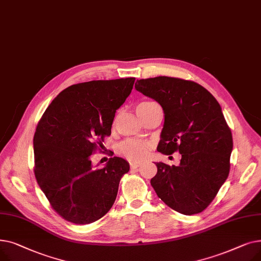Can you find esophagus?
<instances>
[{
  "instance_id": "esophagus-1",
  "label": "esophagus",
  "mask_w": 261,
  "mask_h": 261,
  "mask_svg": "<svg viewBox=\"0 0 261 261\" xmlns=\"http://www.w3.org/2000/svg\"><path fill=\"white\" fill-rule=\"evenodd\" d=\"M140 165H141V163H140V162H131V163H130V167H131V169H136V168H139V167H140Z\"/></svg>"
}]
</instances>
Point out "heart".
I'll use <instances>...</instances> for the list:
<instances>
[{
	"label": "heart",
	"mask_w": 261,
	"mask_h": 261,
	"mask_svg": "<svg viewBox=\"0 0 261 261\" xmlns=\"http://www.w3.org/2000/svg\"><path fill=\"white\" fill-rule=\"evenodd\" d=\"M155 102L153 101H144L141 102L138 108H136V112L141 113L144 109L149 106H152ZM119 151L121 154L132 161H140L144 159L149 151V145L143 141L139 140H127L119 145Z\"/></svg>",
	"instance_id": "b5f03b06"
}]
</instances>
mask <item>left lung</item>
<instances>
[{"instance_id":"left-lung-1","label":"left lung","mask_w":261,"mask_h":261,"mask_svg":"<svg viewBox=\"0 0 261 261\" xmlns=\"http://www.w3.org/2000/svg\"><path fill=\"white\" fill-rule=\"evenodd\" d=\"M135 89L163 108L165 120L158 151L182 155L179 166L155 163L158 172L150 183L177 213L203 212L229 173L232 136L220 105L197 82L180 78L140 79Z\"/></svg>"}]
</instances>
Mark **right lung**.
<instances>
[{
    "instance_id": "1",
    "label": "right lung",
    "mask_w": 261,
    "mask_h": 261,
    "mask_svg": "<svg viewBox=\"0 0 261 261\" xmlns=\"http://www.w3.org/2000/svg\"><path fill=\"white\" fill-rule=\"evenodd\" d=\"M134 81L130 77L73 85L59 93L38 122L35 176L51 207L67 221L95 222L114 204L129 163L114 156L96 168L91 155L111 134L116 110Z\"/></svg>"
}]
</instances>
